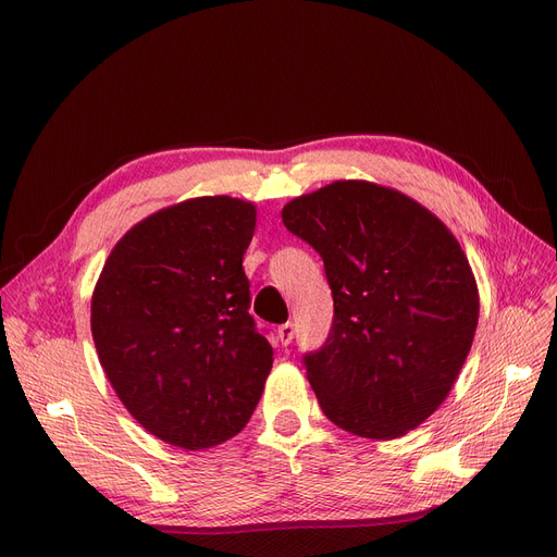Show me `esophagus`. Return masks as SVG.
Returning <instances> with one entry per match:
<instances>
[{"label":"esophagus","mask_w":557,"mask_h":557,"mask_svg":"<svg viewBox=\"0 0 557 557\" xmlns=\"http://www.w3.org/2000/svg\"><path fill=\"white\" fill-rule=\"evenodd\" d=\"M276 337H278V342L283 344V347H287V344L295 339V324H283V326H278Z\"/></svg>","instance_id":"34e87169"}]
</instances>
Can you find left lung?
Returning a JSON list of instances; mask_svg holds the SVG:
<instances>
[{
  "label": "left lung",
  "mask_w": 557,
  "mask_h": 557,
  "mask_svg": "<svg viewBox=\"0 0 557 557\" xmlns=\"http://www.w3.org/2000/svg\"><path fill=\"white\" fill-rule=\"evenodd\" d=\"M283 224L324 260L331 333L304 356L335 426L394 440L451 392L479 324V287L454 233L399 190L335 181L283 206Z\"/></svg>",
  "instance_id": "left-lung-1"
}]
</instances>
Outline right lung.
Segmentation results:
<instances>
[{"instance_id":"add662e5","label":"right lung","mask_w":557,"mask_h":557,"mask_svg":"<svg viewBox=\"0 0 557 557\" xmlns=\"http://www.w3.org/2000/svg\"><path fill=\"white\" fill-rule=\"evenodd\" d=\"M253 228L249 201H181L131 228L95 285L106 376L143 429L188 451L247 426L274 362L249 314L243 256Z\"/></svg>"}]
</instances>
